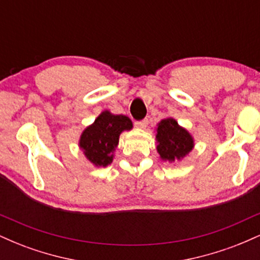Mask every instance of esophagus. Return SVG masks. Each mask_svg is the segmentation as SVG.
Segmentation results:
<instances>
[{
	"label": "esophagus",
	"mask_w": 260,
	"mask_h": 260,
	"mask_svg": "<svg viewBox=\"0 0 260 260\" xmlns=\"http://www.w3.org/2000/svg\"><path fill=\"white\" fill-rule=\"evenodd\" d=\"M136 127L139 128V129H145L148 127V120H142L136 122Z\"/></svg>",
	"instance_id": "1"
}]
</instances>
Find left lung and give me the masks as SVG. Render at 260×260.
<instances>
[{"label": "left lung", "mask_w": 260, "mask_h": 260, "mask_svg": "<svg viewBox=\"0 0 260 260\" xmlns=\"http://www.w3.org/2000/svg\"><path fill=\"white\" fill-rule=\"evenodd\" d=\"M156 150L160 159L174 164L187 156L194 148V138L174 117L161 120L155 128Z\"/></svg>", "instance_id": "left-lung-1"}]
</instances>
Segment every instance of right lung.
Listing matches in <instances>:
<instances>
[{
  "mask_svg": "<svg viewBox=\"0 0 260 260\" xmlns=\"http://www.w3.org/2000/svg\"><path fill=\"white\" fill-rule=\"evenodd\" d=\"M133 123L124 115H113L109 110L95 118V121L80 134L78 145L86 160L96 168H106L115 157L120 136L124 131H131Z\"/></svg>",
  "mask_w": 260,
  "mask_h": 260,
  "instance_id": "right-lung-1",
  "label": "right lung"
}]
</instances>
